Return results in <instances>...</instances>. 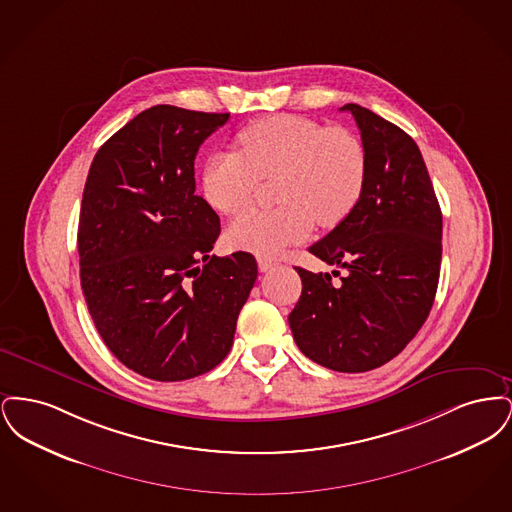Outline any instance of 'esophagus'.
Instances as JSON below:
<instances>
[{
    "mask_svg": "<svg viewBox=\"0 0 512 512\" xmlns=\"http://www.w3.org/2000/svg\"><path fill=\"white\" fill-rule=\"evenodd\" d=\"M257 265H259L261 272H268V270L278 267V261L272 259V257H257Z\"/></svg>",
    "mask_w": 512,
    "mask_h": 512,
    "instance_id": "obj_1",
    "label": "esophagus"
}]
</instances>
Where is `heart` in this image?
<instances>
[{
  "mask_svg": "<svg viewBox=\"0 0 512 512\" xmlns=\"http://www.w3.org/2000/svg\"><path fill=\"white\" fill-rule=\"evenodd\" d=\"M240 153L217 151L201 172L205 201L222 215H238L251 203L259 178H270L274 201L268 211H247L226 230L232 249L276 255L303 242L315 224L334 228L347 219L365 190V147L345 128L297 117L272 115L236 136Z\"/></svg>",
  "mask_w": 512,
  "mask_h": 512,
  "instance_id": "heart-1",
  "label": "heart"
}]
</instances>
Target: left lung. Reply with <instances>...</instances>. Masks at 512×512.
<instances>
[{
	"label": "left lung",
	"mask_w": 512,
	"mask_h": 512,
	"mask_svg": "<svg viewBox=\"0 0 512 512\" xmlns=\"http://www.w3.org/2000/svg\"><path fill=\"white\" fill-rule=\"evenodd\" d=\"M341 111L361 130L365 190L355 211L309 253L345 274L332 283L328 272L295 267L303 290L288 322L311 361L366 372L397 357L430 315L441 265V209L407 132L357 103Z\"/></svg>",
	"instance_id": "8db88e82"
}]
</instances>
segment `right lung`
<instances>
[{
    "instance_id": "1",
    "label": "right lung",
    "mask_w": 512,
    "mask_h": 512,
    "mask_svg": "<svg viewBox=\"0 0 512 512\" xmlns=\"http://www.w3.org/2000/svg\"><path fill=\"white\" fill-rule=\"evenodd\" d=\"M228 119L149 107L99 147L86 178L78 255L88 311L122 365L157 382L219 365L257 280L251 253L211 255L219 215L195 195L197 149Z\"/></svg>"
}]
</instances>
